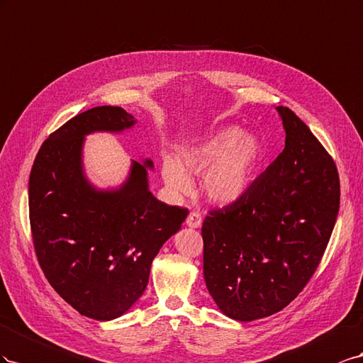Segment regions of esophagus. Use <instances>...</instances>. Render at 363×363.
<instances>
[{"mask_svg": "<svg viewBox=\"0 0 363 363\" xmlns=\"http://www.w3.org/2000/svg\"><path fill=\"white\" fill-rule=\"evenodd\" d=\"M190 228H199L202 225V214L199 211H191L185 220Z\"/></svg>", "mask_w": 363, "mask_h": 363, "instance_id": "34e87169", "label": "esophagus"}]
</instances>
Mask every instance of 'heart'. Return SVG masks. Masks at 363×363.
<instances>
[{"mask_svg":"<svg viewBox=\"0 0 363 363\" xmlns=\"http://www.w3.org/2000/svg\"><path fill=\"white\" fill-rule=\"evenodd\" d=\"M262 146L254 137L242 135L237 128H226L201 141L184 147L181 160L167 158L162 174L169 187L178 193H189V173H205L203 189L208 198L219 203H231L246 191Z\"/></svg>","mask_w":363,"mask_h":363,"instance_id":"b5f03b06","label":"heart"}]
</instances>
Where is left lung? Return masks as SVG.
I'll use <instances>...</instances> for the list:
<instances>
[{
    "mask_svg": "<svg viewBox=\"0 0 363 363\" xmlns=\"http://www.w3.org/2000/svg\"><path fill=\"white\" fill-rule=\"evenodd\" d=\"M277 109L286 130L283 152L202 225L206 289L226 316L243 323L279 312L303 292L339 211L333 158L294 111Z\"/></svg>",
    "mask_w": 363,
    "mask_h": 363,
    "instance_id": "1",
    "label": "left lung"
}]
</instances>
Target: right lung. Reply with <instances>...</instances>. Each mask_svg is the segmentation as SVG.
Wrapping results in <instances>:
<instances>
[{
  "label": "right lung",
  "instance_id": "1",
  "mask_svg": "<svg viewBox=\"0 0 363 363\" xmlns=\"http://www.w3.org/2000/svg\"><path fill=\"white\" fill-rule=\"evenodd\" d=\"M133 123L118 106L82 112L43 143L30 172V230L39 266L69 306L97 320L118 318L143 295L152 260L189 214L153 198L149 160L133 162L117 191H97L86 182L80 158L84 137Z\"/></svg>",
  "mask_w": 363,
  "mask_h": 363
}]
</instances>
